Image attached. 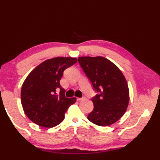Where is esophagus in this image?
<instances>
[{
    "mask_svg": "<svg viewBox=\"0 0 160 160\" xmlns=\"http://www.w3.org/2000/svg\"><path fill=\"white\" fill-rule=\"evenodd\" d=\"M85 99V98L83 97V98H77V100L78 101H81V100H83Z\"/></svg>",
    "mask_w": 160,
    "mask_h": 160,
    "instance_id": "1",
    "label": "esophagus"
}]
</instances>
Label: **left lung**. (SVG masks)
Wrapping results in <instances>:
<instances>
[{"instance_id": "8db88e82", "label": "left lung", "mask_w": 160, "mask_h": 160, "mask_svg": "<svg viewBox=\"0 0 160 160\" xmlns=\"http://www.w3.org/2000/svg\"><path fill=\"white\" fill-rule=\"evenodd\" d=\"M78 62L98 92L91 99L94 108L88 120L100 127L114 124L123 116L129 102L128 87L123 73L102 56L79 57Z\"/></svg>"}]
</instances>
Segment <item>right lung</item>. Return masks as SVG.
<instances>
[{
  "label": "right lung",
  "instance_id": "obj_1",
  "mask_svg": "<svg viewBox=\"0 0 160 160\" xmlns=\"http://www.w3.org/2000/svg\"><path fill=\"white\" fill-rule=\"evenodd\" d=\"M77 60L71 57L47 60L26 78L21 89V104L25 113L33 123L52 128L64 120L68 108L76 102V98L65 97L60 80L63 71Z\"/></svg>",
  "mask_w": 160,
  "mask_h": 160
}]
</instances>
